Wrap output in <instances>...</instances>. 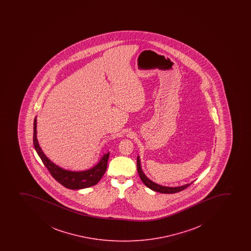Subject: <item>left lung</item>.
<instances>
[{
	"mask_svg": "<svg viewBox=\"0 0 251 251\" xmlns=\"http://www.w3.org/2000/svg\"><path fill=\"white\" fill-rule=\"evenodd\" d=\"M137 172L139 173V176L141 177V181L143 182L146 186L147 187H149L150 189L151 190L155 191V192H157V193H178V192H181V191L183 190L185 188H187L189 185L192 184L193 182H191L190 184H186L183 185V186H181V187H165V186H161V185L156 184L155 182H152V181H151L150 179H148L147 177V176L145 175L144 173H143V171L141 170V161H140V158H139V156H137Z\"/></svg>",
	"mask_w": 251,
	"mask_h": 251,
	"instance_id": "8db88e82",
	"label": "left lung"
}]
</instances>
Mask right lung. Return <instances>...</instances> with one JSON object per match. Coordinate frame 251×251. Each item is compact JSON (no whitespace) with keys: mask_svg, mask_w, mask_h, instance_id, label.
Masks as SVG:
<instances>
[{"mask_svg":"<svg viewBox=\"0 0 251 251\" xmlns=\"http://www.w3.org/2000/svg\"><path fill=\"white\" fill-rule=\"evenodd\" d=\"M33 145L35 150L40 156L44 166L47 167L52 177L58 181L60 184L69 189H82L86 187H92L97 184V182L103 176L107 168V162L109 160L110 152L104 154L103 157L99 161L98 164L92 167L90 170L83 171V172H71V171L64 170L63 168L55 165L53 162L50 161L41 149L37 139V120L34 119L33 122Z\"/></svg>","mask_w":251,"mask_h":251,"instance_id":"right-lung-1","label":"right lung"}]
</instances>
